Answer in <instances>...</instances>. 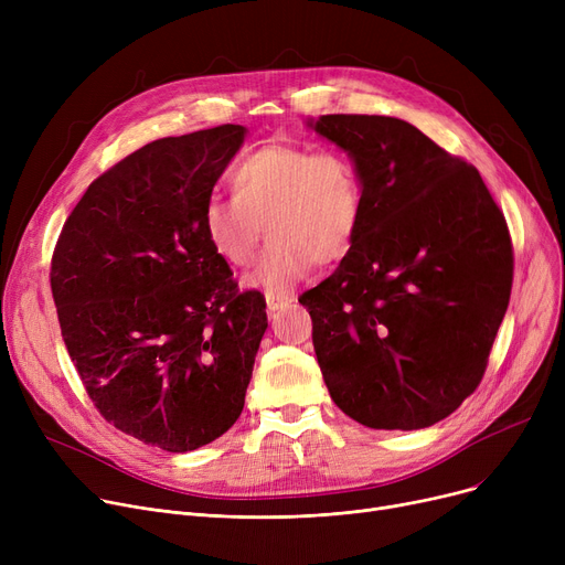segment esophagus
<instances>
[{"instance_id": "1", "label": "esophagus", "mask_w": 565, "mask_h": 565, "mask_svg": "<svg viewBox=\"0 0 565 565\" xmlns=\"http://www.w3.org/2000/svg\"><path fill=\"white\" fill-rule=\"evenodd\" d=\"M292 302V298H288V295H275V292H265V305H267V311H270V316L284 307H288Z\"/></svg>"}]
</instances>
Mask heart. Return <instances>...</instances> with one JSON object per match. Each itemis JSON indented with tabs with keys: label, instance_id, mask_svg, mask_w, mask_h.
I'll list each match as a JSON object with an SVG mask.
<instances>
[{
	"label": "heart",
	"instance_id": "1",
	"mask_svg": "<svg viewBox=\"0 0 565 565\" xmlns=\"http://www.w3.org/2000/svg\"><path fill=\"white\" fill-rule=\"evenodd\" d=\"M233 196L203 205V228L220 258L249 267L265 235L273 237L254 284L286 292L313 263L345 258L364 220V183L354 160L339 151L267 143L231 171Z\"/></svg>",
	"mask_w": 565,
	"mask_h": 565
}]
</instances>
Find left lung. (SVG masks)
Here are the masks:
<instances>
[{
	"label": "left lung",
	"instance_id": "1",
	"mask_svg": "<svg viewBox=\"0 0 565 565\" xmlns=\"http://www.w3.org/2000/svg\"><path fill=\"white\" fill-rule=\"evenodd\" d=\"M358 164L364 220L302 295L332 401L377 430H419L479 387L513 286V245L477 167L394 116L309 124Z\"/></svg>",
	"mask_w": 565,
	"mask_h": 565
}]
</instances>
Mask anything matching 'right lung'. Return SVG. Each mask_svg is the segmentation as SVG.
<instances>
[{"label": "right lung", "mask_w": 565, "mask_h": 565, "mask_svg": "<svg viewBox=\"0 0 565 565\" xmlns=\"http://www.w3.org/2000/svg\"><path fill=\"white\" fill-rule=\"evenodd\" d=\"M217 126L141 146L88 185L58 235L50 286L88 398L114 428L185 454L241 417L267 328L203 228L245 139Z\"/></svg>", "instance_id": "1"}]
</instances>
